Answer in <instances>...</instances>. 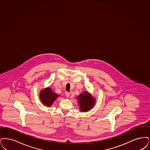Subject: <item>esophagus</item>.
Returning a JSON list of instances; mask_svg holds the SVG:
<instances>
[{
  "instance_id": "obj_1",
  "label": "esophagus",
  "mask_w": 150,
  "mask_h": 150,
  "mask_svg": "<svg viewBox=\"0 0 150 150\" xmlns=\"http://www.w3.org/2000/svg\"><path fill=\"white\" fill-rule=\"evenodd\" d=\"M65 96L67 97V98H69V96H70V93H69V92H65Z\"/></svg>"
}]
</instances>
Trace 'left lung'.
Wrapping results in <instances>:
<instances>
[{"mask_svg":"<svg viewBox=\"0 0 150 150\" xmlns=\"http://www.w3.org/2000/svg\"><path fill=\"white\" fill-rule=\"evenodd\" d=\"M79 110L82 112H87L93 108L96 103V99L91 93L87 91L81 93L77 96Z\"/></svg>","mask_w":150,"mask_h":150,"instance_id":"obj_1","label":"left lung"}]
</instances>
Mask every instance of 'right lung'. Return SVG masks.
I'll return each mask as SVG.
<instances>
[{"label":"right lung","mask_w":150,"mask_h":150,"mask_svg":"<svg viewBox=\"0 0 150 150\" xmlns=\"http://www.w3.org/2000/svg\"><path fill=\"white\" fill-rule=\"evenodd\" d=\"M59 96V95L52 91L50 87L44 88L40 92V99L41 103L48 107L51 106Z\"/></svg>","instance_id":"obj_1"}]
</instances>
